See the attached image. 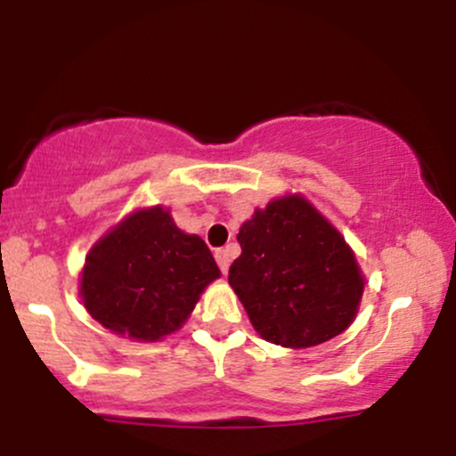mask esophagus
I'll return each instance as SVG.
<instances>
[{
	"instance_id": "34e87169",
	"label": "esophagus",
	"mask_w": 456,
	"mask_h": 456,
	"mask_svg": "<svg viewBox=\"0 0 456 456\" xmlns=\"http://www.w3.org/2000/svg\"><path fill=\"white\" fill-rule=\"evenodd\" d=\"M214 257H216V264H218V268H221L223 274H227L229 264H232V257H229V250L227 248H216V250H214Z\"/></svg>"
}]
</instances>
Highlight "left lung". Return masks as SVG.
<instances>
[{
    "label": "left lung",
    "mask_w": 456,
    "mask_h": 456,
    "mask_svg": "<svg viewBox=\"0 0 456 456\" xmlns=\"http://www.w3.org/2000/svg\"><path fill=\"white\" fill-rule=\"evenodd\" d=\"M238 242L229 285L265 341L313 347L354 322L364 289L358 264L306 199L268 203L242 224Z\"/></svg>",
    "instance_id": "left-lung-1"
}]
</instances>
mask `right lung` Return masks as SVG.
Returning <instances> with one entry per match:
<instances>
[{
    "label": "right lung",
    "instance_id": "add662e5",
    "mask_svg": "<svg viewBox=\"0 0 456 456\" xmlns=\"http://www.w3.org/2000/svg\"><path fill=\"white\" fill-rule=\"evenodd\" d=\"M218 276L206 242L180 232L169 212L151 208L128 216L90 250L81 296L104 328L159 341L186 322Z\"/></svg>",
    "mask_w": 456,
    "mask_h": 456
}]
</instances>
